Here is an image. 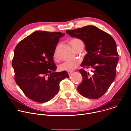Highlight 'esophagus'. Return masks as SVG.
<instances>
[{
  "label": "esophagus",
  "mask_w": 131,
  "mask_h": 131,
  "mask_svg": "<svg viewBox=\"0 0 131 131\" xmlns=\"http://www.w3.org/2000/svg\"><path fill=\"white\" fill-rule=\"evenodd\" d=\"M68 75H69V76H70V75H72V72H71V71H68Z\"/></svg>",
  "instance_id": "34e87169"
}]
</instances>
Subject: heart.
<instances>
[{
  "label": "heart",
  "instance_id": "1",
  "mask_svg": "<svg viewBox=\"0 0 131 131\" xmlns=\"http://www.w3.org/2000/svg\"><path fill=\"white\" fill-rule=\"evenodd\" d=\"M69 42L75 51H77L80 48H84V44L83 41L79 38H75L71 39L69 40ZM53 57L55 59L57 58V50H56L54 52ZM79 64L80 62L77 60L66 61L60 65L59 66V68L61 71H71L76 69L78 67Z\"/></svg>",
  "mask_w": 131,
  "mask_h": 131
}]
</instances>
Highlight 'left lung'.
<instances>
[{
    "instance_id": "obj_1",
    "label": "left lung",
    "mask_w": 131,
    "mask_h": 131,
    "mask_svg": "<svg viewBox=\"0 0 131 131\" xmlns=\"http://www.w3.org/2000/svg\"><path fill=\"white\" fill-rule=\"evenodd\" d=\"M66 33L82 40L88 53L85 56L79 69L83 81L78 91L83 96L97 99L108 90L116 77L118 54L114 39L107 32L96 26L88 25ZM92 68L94 74L90 75L84 68Z\"/></svg>"
}]
</instances>
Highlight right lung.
I'll return each instance as SVG.
<instances>
[{"mask_svg": "<svg viewBox=\"0 0 131 131\" xmlns=\"http://www.w3.org/2000/svg\"><path fill=\"white\" fill-rule=\"evenodd\" d=\"M60 32L36 31L22 40L16 46L12 60L15 81L24 94L37 103L53 99L59 91V83L69 75L57 69L53 56Z\"/></svg>", "mask_w": 131, "mask_h": 131, "instance_id": "obj_1", "label": "right lung"}]
</instances>
